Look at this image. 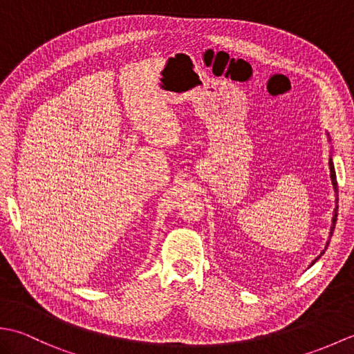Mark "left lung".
Instances as JSON below:
<instances>
[{
    "label": "left lung",
    "instance_id": "obj_1",
    "mask_svg": "<svg viewBox=\"0 0 354 354\" xmlns=\"http://www.w3.org/2000/svg\"><path fill=\"white\" fill-rule=\"evenodd\" d=\"M330 176H332V183H333V187H335V190L337 192V179H336V171H335V167H333V162H332V160H330ZM336 219H337V199H336V208H335V216H333V225H332V230H330V237H332V234H333V231H335V225H336ZM327 246H328V242H327ZM326 246V248H327ZM322 255V254H321ZM319 255V257H321ZM319 257H317V260L319 259ZM315 260V261H317ZM313 261V263H315ZM312 263V265H313Z\"/></svg>",
    "mask_w": 354,
    "mask_h": 354
}]
</instances>
